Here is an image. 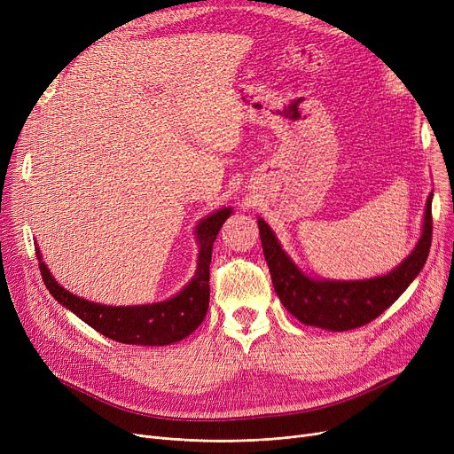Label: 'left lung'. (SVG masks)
<instances>
[{
  "label": "left lung",
  "mask_w": 454,
  "mask_h": 454,
  "mask_svg": "<svg viewBox=\"0 0 454 454\" xmlns=\"http://www.w3.org/2000/svg\"><path fill=\"white\" fill-rule=\"evenodd\" d=\"M431 206L433 193L427 199L423 231L412 254L385 276L356 281L309 278L285 254L270 226L257 219L274 291L283 307L301 324L329 331H348L375 320L407 291L425 265L433 241Z\"/></svg>",
  "instance_id": "8db88e82"
}]
</instances>
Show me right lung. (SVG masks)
<instances>
[{
  "label": "right lung",
  "mask_w": 454,
  "mask_h": 454,
  "mask_svg": "<svg viewBox=\"0 0 454 454\" xmlns=\"http://www.w3.org/2000/svg\"><path fill=\"white\" fill-rule=\"evenodd\" d=\"M231 207H223L202 219L197 226V241L200 245L197 272L185 287L173 298L147 303V305H127L114 307L93 303L84 298L71 294L55 281L51 272L42 263L40 272L45 287L51 296L62 303L71 313H75L82 322L93 327L101 335L123 344L136 346H167L178 342L191 335L204 320L209 305V263L213 241L224 221L230 217Z\"/></svg>",
  "instance_id": "1"
}]
</instances>
